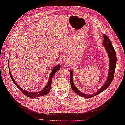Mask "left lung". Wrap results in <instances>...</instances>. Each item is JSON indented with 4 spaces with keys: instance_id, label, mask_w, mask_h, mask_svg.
Here are the masks:
<instances>
[{
    "instance_id": "1",
    "label": "left lung",
    "mask_w": 125,
    "mask_h": 125,
    "mask_svg": "<svg viewBox=\"0 0 125 125\" xmlns=\"http://www.w3.org/2000/svg\"><path fill=\"white\" fill-rule=\"evenodd\" d=\"M104 40L103 42V45L106 51L107 52L108 55V58H109V69H108V77L106 79V81L105 82L104 84L102 86L101 88L99 89L98 91L94 92L93 94H84L83 92L77 89L75 85L73 82V71L70 70V85L71 88L73 91L76 93L78 95H80L81 97H85V98H91L94 97L95 95H98V94H100L101 92L104 91L106 89L107 87L110 86L111 83H112V80L114 77V74H115V65L116 63V52L115 49L111 43L110 39L108 38L105 34H104Z\"/></svg>"
}]
</instances>
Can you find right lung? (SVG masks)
Returning a JSON list of instances; mask_svg holds the SVG:
<instances>
[{
	"label": "right lung",
	"mask_w": 125,
	"mask_h": 125,
	"mask_svg": "<svg viewBox=\"0 0 125 125\" xmlns=\"http://www.w3.org/2000/svg\"><path fill=\"white\" fill-rule=\"evenodd\" d=\"M10 58V57H9ZM61 68V66L60 64H57L56 65L55 67L52 68V71L51 73H50V75L49 76V79H48V82L46 85V86L44 87L43 89H42L41 91H38L36 92H30L27 91V90L23 89L21 87H20L19 85L17 83L14 78H13V77L11 75V73H10V69L9 67V73H10V77L11 78L12 81L13 82V83H14V84L16 85L18 88L21 91L23 94H24L26 96L30 98H35V97H41V96H43V95H46L47 94H48V92H49L50 89H51V85H52V77H54V75L55 73L57 72L58 70H59Z\"/></svg>",
	"instance_id": "right-lung-1"
}]
</instances>
